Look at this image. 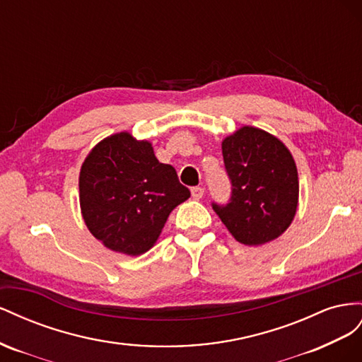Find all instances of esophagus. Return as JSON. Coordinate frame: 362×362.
Masks as SVG:
<instances>
[{
    "label": "esophagus",
    "instance_id": "esophagus-1",
    "mask_svg": "<svg viewBox=\"0 0 362 362\" xmlns=\"http://www.w3.org/2000/svg\"><path fill=\"white\" fill-rule=\"evenodd\" d=\"M191 194H192V199H195V200H200V199L203 197L204 189H203V188H200V187H194V188L191 189Z\"/></svg>",
    "mask_w": 362,
    "mask_h": 362
}]
</instances>
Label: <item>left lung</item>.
I'll return each mask as SVG.
<instances>
[{"label": "left lung", "instance_id": "left-lung-1", "mask_svg": "<svg viewBox=\"0 0 362 362\" xmlns=\"http://www.w3.org/2000/svg\"><path fill=\"white\" fill-rule=\"evenodd\" d=\"M224 167L232 183L227 204L212 203L233 238L262 245L290 227L298 202L296 162L282 141L244 126L223 144Z\"/></svg>", "mask_w": 362, "mask_h": 362}]
</instances>
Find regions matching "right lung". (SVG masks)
<instances>
[{"instance_id":"obj_1","label":"right lung","mask_w":362,"mask_h":362,"mask_svg":"<svg viewBox=\"0 0 362 362\" xmlns=\"http://www.w3.org/2000/svg\"><path fill=\"white\" fill-rule=\"evenodd\" d=\"M80 208L89 232L129 256L148 252L171 211L189 199L177 173L148 141L121 132L90 150L80 170Z\"/></svg>"}]
</instances>
